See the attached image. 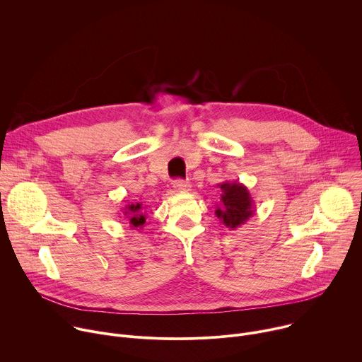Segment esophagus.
I'll return each instance as SVG.
<instances>
[{"mask_svg":"<svg viewBox=\"0 0 362 362\" xmlns=\"http://www.w3.org/2000/svg\"><path fill=\"white\" fill-rule=\"evenodd\" d=\"M174 188L180 192H187V191H189L191 184L188 181H184V180H175L174 181Z\"/></svg>","mask_w":362,"mask_h":362,"instance_id":"obj_1","label":"esophagus"}]
</instances>
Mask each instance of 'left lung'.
Segmentation results:
<instances>
[{"label": "left lung", "mask_w": 362, "mask_h": 362, "mask_svg": "<svg viewBox=\"0 0 362 362\" xmlns=\"http://www.w3.org/2000/svg\"><path fill=\"white\" fill-rule=\"evenodd\" d=\"M217 187H220L221 195L220 203L216 206V216L226 227L234 230L255 216V199L245 184L224 181Z\"/></svg>", "instance_id": "1"}]
</instances>
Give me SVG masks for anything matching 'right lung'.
Here are the masks:
<instances>
[{"instance_id": "add662e5", "label": "right lung", "mask_w": 362, "mask_h": 362, "mask_svg": "<svg viewBox=\"0 0 362 362\" xmlns=\"http://www.w3.org/2000/svg\"><path fill=\"white\" fill-rule=\"evenodd\" d=\"M124 211V216H127L125 218H128L131 227L134 230H138V228H142V226L145 224V220H146V214L142 211L145 210L142 207L141 203H136V204H128L125 206V209H122Z\"/></svg>"}]
</instances>
